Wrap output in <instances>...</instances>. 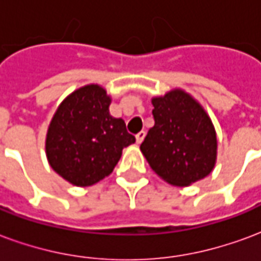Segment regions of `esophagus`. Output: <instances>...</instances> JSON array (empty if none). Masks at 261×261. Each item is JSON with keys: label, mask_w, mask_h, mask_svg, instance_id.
<instances>
[{"label": "esophagus", "mask_w": 261, "mask_h": 261, "mask_svg": "<svg viewBox=\"0 0 261 261\" xmlns=\"http://www.w3.org/2000/svg\"><path fill=\"white\" fill-rule=\"evenodd\" d=\"M144 136H146V132H144V130H142V132H139L138 135H136V143H138V144L142 143V142H143Z\"/></svg>", "instance_id": "34e87169"}]
</instances>
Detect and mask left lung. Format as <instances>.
<instances>
[{
    "instance_id": "1",
    "label": "left lung",
    "mask_w": 261,
    "mask_h": 261,
    "mask_svg": "<svg viewBox=\"0 0 261 261\" xmlns=\"http://www.w3.org/2000/svg\"><path fill=\"white\" fill-rule=\"evenodd\" d=\"M154 126L140 150L161 179L189 186L210 174L217 160V135L204 108L180 89L153 97Z\"/></svg>"
}]
</instances>
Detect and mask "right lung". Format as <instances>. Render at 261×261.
<instances>
[{
    "mask_svg": "<svg viewBox=\"0 0 261 261\" xmlns=\"http://www.w3.org/2000/svg\"><path fill=\"white\" fill-rule=\"evenodd\" d=\"M111 97L98 85L70 93L57 108L45 138L51 168L75 186H91L111 174L123 147L135 143L121 118L110 115Z\"/></svg>",
    "mask_w": 261,
    "mask_h": 261,
    "instance_id": "obj_1",
    "label": "right lung"
}]
</instances>
